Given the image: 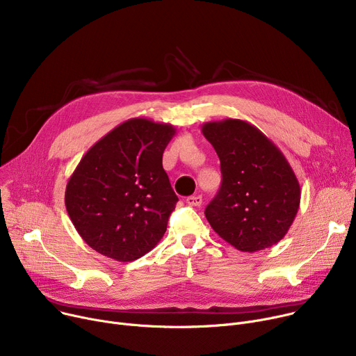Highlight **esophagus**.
Instances as JSON below:
<instances>
[{
  "mask_svg": "<svg viewBox=\"0 0 356 356\" xmlns=\"http://www.w3.org/2000/svg\"><path fill=\"white\" fill-rule=\"evenodd\" d=\"M186 202L191 206H200L203 203V199H202V196H188L186 199Z\"/></svg>",
  "mask_w": 356,
  "mask_h": 356,
  "instance_id": "34e87169",
  "label": "esophagus"
}]
</instances>
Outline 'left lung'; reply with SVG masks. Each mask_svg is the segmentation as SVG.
I'll list each match as a JSON object with an SVG mask.
<instances>
[{
    "label": "left lung",
    "instance_id": "left-lung-1",
    "mask_svg": "<svg viewBox=\"0 0 356 356\" xmlns=\"http://www.w3.org/2000/svg\"><path fill=\"white\" fill-rule=\"evenodd\" d=\"M220 159L222 186L204 215L223 241L256 252L285 238L300 204V186L286 157L253 124L225 118L202 126Z\"/></svg>",
    "mask_w": 356,
    "mask_h": 356
}]
</instances>
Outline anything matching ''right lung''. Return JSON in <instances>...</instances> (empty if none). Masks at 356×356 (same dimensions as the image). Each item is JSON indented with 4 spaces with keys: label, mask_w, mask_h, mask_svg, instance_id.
I'll return each mask as SVG.
<instances>
[{
    "label": "right lung",
    "mask_w": 356,
    "mask_h": 356,
    "mask_svg": "<svg viewBox=\"0 0 356 356\" xmlns=\"http://www.w3.org/2000/svg\"><path fill=\"white\" fill-rule=\"evenodd\" d=\"M175 134L172 124L130 118L83 156L65 187V209L91 249L131 262L160 242L179 200L161 164Z\"/></svg>",
    "instance_id": "add662e5"
}]
</instances>
